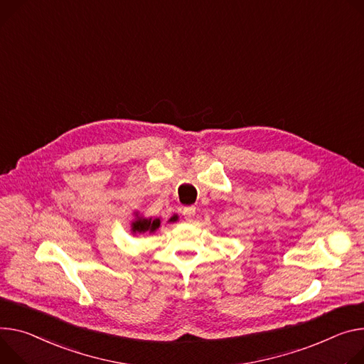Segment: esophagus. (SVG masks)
<instances>
[{
  "label": "esophagus",
  "instance_id": "esophagus-1",
  "mask_svg": "<svg viewBox=\"0 0 364 364\" xmlns=\"http://www.w3.org/2000/svg\"><path fill=\"white\" fill-rule=\"evenodd\" d=\"M183 215H184V219H186L187 222H191L193 218H194V215H196V208H194V206H187V208H184V209H183Z\"/></svg>",
  "mask_w": 364,
  "mask_h": 364
}]
</instances>
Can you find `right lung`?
Returning a JSON list of instances; mask_svg holds the SVG:
<instances>
[{
	"instance_id": "add662e5",
	"label": "right lung",
	"mask_w": 364,
	"mask_h": 364,
	"mask_svg": "<svg viewBox=\"0 0 364 364\" xmlns=\"http://www.w3.org/2000/svg\"><path fill=\"white\" fill-rule=\"evenodd\" d=\"M161 219H145V218H136L134 222H132V232L134 234H145V232H155V230L159 228Z\"/></svg>"
}]
</instances>
